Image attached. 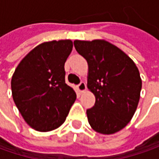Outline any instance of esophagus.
I'll return each mask as SVG.
<instances>
[{
  "instance_id": "34e87169",
  "label": "esophagus",
  "mask_w": 159,
  "mask_h": 159,
  "mask_svg": "<svg viewBox=\"0 0 159 159\" xmlns=\"http://www.w3.org/2000/svg\"><path fill=\"white\" fill-rule=\"evenodd\" d=\"M77 89L79 90V92H80V93H83V92H85L86 91V89H87V86H86V84L84 82H80L78 86H77Z\"/></svg>"
}]
</instances>
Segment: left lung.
I'll return each instance as SVG.
<instances>
[{"label": "left lung", "mask_w": 159, "mask_h": 159, "mask_svg": "<svg viewBox=\"0 0 159 159\" xmlns=\"http://www.w3.org/2000/svg\"><path fill=\"white\" fill-rule=\"evenodd\" d=\"M77 52L88 62V89L95 96L87 111L95 132L112 134L127 125L137 109L142 79L136 64L105 40H74Z\"/></svg>", "instance_id": "8db88e82"}]
</instances>
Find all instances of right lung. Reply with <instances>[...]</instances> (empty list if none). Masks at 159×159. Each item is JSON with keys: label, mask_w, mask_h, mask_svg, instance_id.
I'll return each instance as SVG.
<instances>
[{"label": "right lung", "mask_w": 159, "mask_h": 159, "mask_svg": "<svg viewBox=\"0 0 159 159\" xmlns=\"http://www.w3.org/2000/svg\"><path fill=\"white\" fill-rule=\"evenodd\" d=\"M72 47L70 40L43 42L22 59L12 75L16 106L36 131H52L63 125L76 100L75 91L64 80V64Z\"/></svg>", "instance_id": "add662e5"}]
</instances>
